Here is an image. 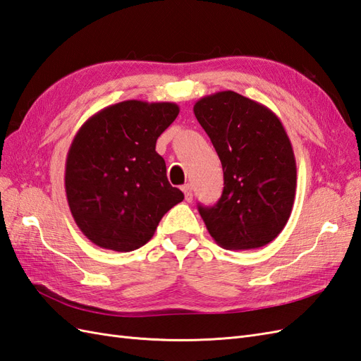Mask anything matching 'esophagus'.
<instances>
[{"label":"esophagus","mask_w":361,"mask_h":361,"mask_svg":"<svg viewBox=\"0 0 361 361\" xmlns=\"http://www.w3.org/2000/svg\"><path fill=\"white\" fill-rule=\"evenodd\" d=\"M183 192H184V198H186V201H192V198H194V194H192L190 184H184Z\"/></svg>","instance_id":"1"}]
</instances>
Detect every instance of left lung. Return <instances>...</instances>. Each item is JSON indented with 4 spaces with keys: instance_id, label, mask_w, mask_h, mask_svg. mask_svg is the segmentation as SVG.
I'll list each match as a JSON object with an SVG mask.
<instances>
[{
    "instance_id": "1",
    "label": "left lung",
    "mask_w": 361,
    "mask_h": 361,
    "mask_svg": "<svg viewBox=\"0 0 361 361\" xmlns=\"http://www.w3.org/2000/svg\"><path fill=\"white\" fill-rule=\"evenodd\" d=\"M194 114L224 177L216 204L198 206L209 233L224 249L266 246L286 226L295 200V157L281 121L271 109L232 90L200 98Z\"/></svg>"
}]
</instances>
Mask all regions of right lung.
<instances>
[{
	"mask_svg": "<svg viewBox=\"0 0 361 361\" xmlns=\"http://www.w3.org/2000/svg\"><path fill=\"white\" fill-rule=\"evenodd\" d=\"M178 112L175 103L128 99L102 109L77 132L66 158V197L94 245L116 252L145 246L163 215L183 201L155 150Z\"/></svg>",
	"mask_w": 361,
	"mask_h": 361,
	"instance_id": "obj_1",
	"label": "right lung"
}]
</instances>
